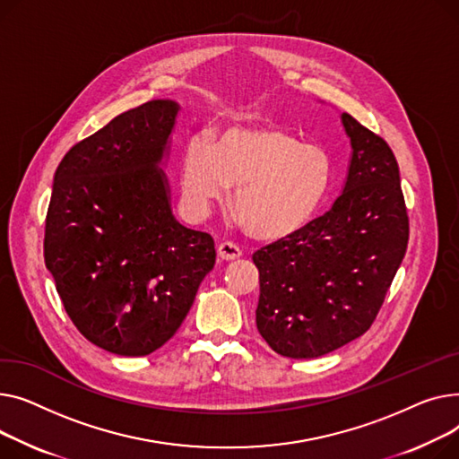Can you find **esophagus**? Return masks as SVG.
I'll list each match as a JSON object with an SVG mask.
<instances>
[{"instance_id":"obj_1","label":"esophagus","mask_w":459,"mask_h":459,"mask_svg":"<svg viewBox=\"0 0 459 459\" xmlns=\"http://www.w3.org/2000/svg\"><path fill=\"white\" fill-rule=\"evenodd\" d=\"M242 255V250L233 245V242H222V245H219V257L222 261H235Z\"/></svg>"}]
</instances>
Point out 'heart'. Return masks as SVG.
<instances>
[{
	"label": "heart",
	"mask_w": 459,
	"mask_h": 459,
	"mask_svg": "<svg viewBox=\"0 0 459 459\" xmlns=\"http://www.w3.org/2000/svg\"><path fill=\"white\" fill-rule=\"evenodd\" d=\"M333 179L332 155L299 143L274 122L228 124L195 139L181 159V188L195 217H207L233 188L238 222L261 240L304 228L325 204Z\"/></svg>",
	"instance_id": "obj_1"
}]
</instances>
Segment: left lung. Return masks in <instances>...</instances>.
I'll return each mask as SVG.
<instances>
[{
	"instance_id": "left-lung-1",
	"label": "left lung",
	"mask_w": 459,
	"mask_h": 459,
	"mask_svg": "<svg viewBox=\"0 0 459 459\" xmlns=\"http://www.w3.org/2000/svg\"><path fill=\"white\" fill-rule=\"evenodd\" d=\"M341 124L352 148L342 193L325 214L252 255L257 330L292 359L320 358L361 337L408 248L394 153L350 115Z\"/></svg>"
}]
</instances>
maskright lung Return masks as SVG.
Instances as JSON below:
<instances>
[{"instance_id": "add662e5", "label": "right lung", "mask_w": 459, "mask_h": 459, "mask_svg": "<svg viewBox=\"0 0 459 459\" xmlns=\"http://www.w3.org/2000/svg\"><path fill=\"white\" fill-rule=\"evenodd\" d=\"M181 107L152 100L72 146L53 176L44 261L91 342L139 358L181 326L217 252L179 224L165 174Z\"/></svg>"}]
</instances>
